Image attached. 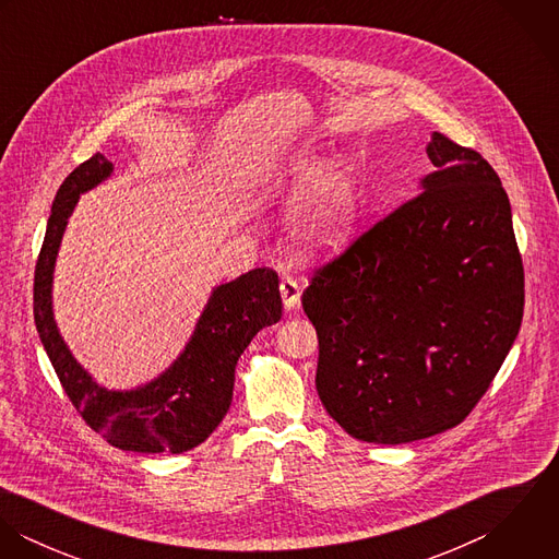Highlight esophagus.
I'll list each match as a JSON object with an SVG mask.
<instances>
[{"mask_svg":"<svg viewBox=\"0 0 559 559\" xmlns=\"http://www.w3.org/2000/svg\"><path fill=\"white\" fill-rule=\"evenodd\" d=\"M280 293H282V301L286 306V310H295L299 308V301H301V286L295 277H282L280 282Z\"/></svg>","mask_w":559,"mask_h":559,"instance_id":"obj_1","label":"esophagus"}]
</instances>
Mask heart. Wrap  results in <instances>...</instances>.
I'll return each mask as SVG.
<instances>
[{
  "instance_id": "heart-1",
  "label": "heart",
  "mask_w": 559,
  "mask_h": 559,
  "mask_svg": "<svg viewBox=\"0 0 559 559\" xmlns=\"http://www.w3.org/2000/svg\"><path fill=\"white\" fill-rule=\"evenodd\" d=\"M322 174L317 160H299L293 167L297 193L310 191ZM359 213L357 187L348 171H335L301 204L295 217L293 235L306 251L335 253L348 245Z\"/></svg>"
}]
</instances>
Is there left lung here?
<instances>
[{"instance_id": "obj_1", "label": "left lung", "mask_w": 559, "mask_h": 559, "mask_svg": "<svg viewBox=\"0 0 559 559\" xmlns=\"http://www.w3.org/2000/svg\"><path fill=\"white\" fill-rule=\"evenodd\" d=\"M421 191L319 266L301 304L317 392L355 439L399 445L459 426L523 320L508 193L474 148L435 133Z\"/></svg>"}]
</instances>
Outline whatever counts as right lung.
Instances as JSON below:
<instances>
[{"label":"right lung","mask_w":559,"mask_h":559,"mask_svg":"<svg viewBox=\"0 0 559 559\" xmlns=\"http://www.w3.org/2000/svg\"><path fill=\"white\" fill-rule=\"evenodd\" d=\"M111 174L100 153L78 165L53 200L34 271V322L51 366L83 421L109 445L127 452L180 454L204 443L226 417L235 368L253 335L282 319L277 273L253 269L222 284L198 320L191 342L157 381L133 392H107L73 359L51 312L58 247L80 193Z\"/></svg>","instance_id":"obj_1"}]
</instances>
